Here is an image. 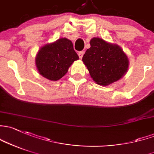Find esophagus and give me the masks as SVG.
I'll list each match as a JSON object with an SVG mask.
<instances>
[{
  "label": "esophagus",
  "instance_id": "esophagus-1",
  "mask_svg": "<svg viewBox=\"0 0 154 154\" xmlns=\"http://www.w3.org/2000/svg\"><path fill=\"white\" fill-rule=\"evenodd\" d=\"M83 54H84V51H80V52L78 53V55H79V57H80V59H82V57H83Z\"/></svg>",
  "mask_w": 154,
  "mask_h": 154
}]
</instances>
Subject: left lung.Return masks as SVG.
Here are the masks:
<instances>
[{
	"label": "left lung",
	"mask_w": 154,
	"mask_h": 154,
	"mask_svg": "<svg viewBox=\"0 0 154 154\" xmlns=\"http://www.w3.org/2000/svg\"><path fill=\"white\" fill-rule=\"evenodd\" d=\"M82 60L97 84L108 85L120 80L128 70L129 60L119 46L93 38Z\"/></svg>",
	"instance_id": "8db88e82"
}]
</instances>
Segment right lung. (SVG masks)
<instances>
[{
	"label": "right lung",
	"instance_id": "right-lung-1",
	"mask_svg": "<svg viewBox=\"0 0 154 154\" xmlns=\"http://www.w3.org/2000/svg\"><path fill=\"white\" fill-rule=\"evenodd\" d=\"M79 57L69 39L60 38L47 43L39 49L35 57V66L39 74L51 81L62 78L69 67Z\"/></svg>",
	"mask_w": 154,
	"mask_h": 154
}]
</instances>
